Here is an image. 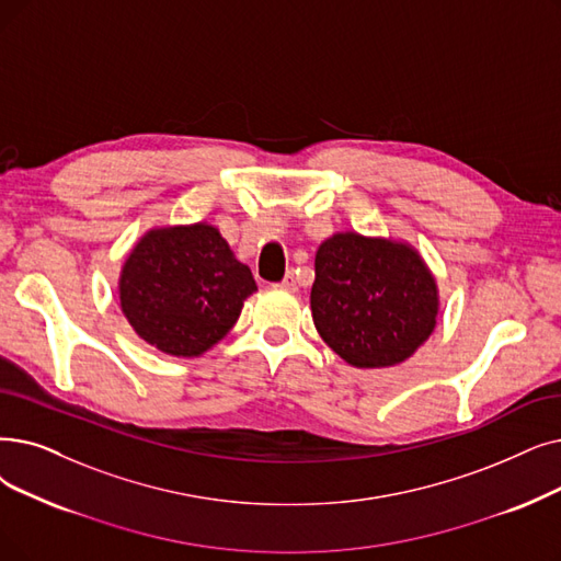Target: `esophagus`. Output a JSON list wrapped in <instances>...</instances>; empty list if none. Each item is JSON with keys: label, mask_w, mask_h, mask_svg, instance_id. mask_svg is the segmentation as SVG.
I'll return each instance as SVG.
<instances>
[{"label": "esophagus", "mask_w": 561, "mask_h": 561, "mask_svg": "<svg viewBox=\"0 0 561 561\" xmlns=\"http://www.w3.org/2000/svg\"><path fill=\"white\" fill-rule=\"evenodd\" d=\"M279 288H284V290H290V294H294V290H298V282H296V275L294 273H288L282 282H279Z\"/></svg>", "instance_id": "obj_1"}]
</instances>
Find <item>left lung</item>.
<instances>
[{
    "mask_svg": "<svg viewBox=\"0 0 561 561\" xmlns=\"http://www.w3.org/2000/svg\"><path fill=\"white\" fill-rule=\"evenodd\" d=\"M313 267V325L351 367H397L433 334L437 282L408 242L339 231L321 242Z\"/></svg>",
    "mask_w": 561,
    "mask_h": 561,
    "instance_id": "8db88e82",
    "label": "left lung"
}]
</instances>
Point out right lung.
<instances>
[{"mask_svg":"<svg viewBox=\"0 0 561 561\" xmlns=\"http://www.w3.org/2000/svg\"><path fill=\"white\" fill-rule=\"evenodd\" d=\"M254 290L250 267L208 222L149 229L118 275L121 311L137 336L174 357L222 341Z\"/></svg>","mask_w":561,"mask_h":561,"instance_id":"add662e5","label":"right lung"}]
</instances>
